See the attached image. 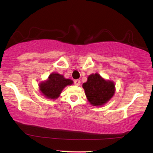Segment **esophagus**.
<instances>
[{
	"mask_svg": "<svg viewBox=\"0 0 153 153\" xmlns=\"http://www.w3.org/2000/svg\"><path fill=\"white\" fill-rule=\"evenodd\" d=\"M74 84L75 85H80V81L79 80H75L74 81Z\"/></svg>",
	"mask_w": 153,
	"mask_h": 153,
	"instance_id": "34e87169",
	"label": "esophagus"
}]
</instances>
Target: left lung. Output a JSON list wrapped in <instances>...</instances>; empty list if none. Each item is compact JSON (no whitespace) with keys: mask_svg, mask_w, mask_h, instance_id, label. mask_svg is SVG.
Segmentation results:
<instances>
[{"mask_svg":"<svg viewBox=\"0 0 153 153\" xmlns=\"http://www.w3.org/2000/svg\"><path fill=\"white\" fill-rule=\"evenodd\" d=\"M88 101L92 106L106 104L115 94V84L112 80H105L99 73L91 74L82 84Z\"/></svg>","mask_w":153,"mask_h":153,"instance_id":"left-lung-1","label":"left lung"}]
</instances>
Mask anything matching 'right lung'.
Here are the masks:
<instances>
[{
	"instance_id": "obj_1",
	"label": "right lung",
	"mask_w": 153,
	"mask_h": 153,
	"mask_svg": "<svg viewBox=\"0 0 153 153\" xmlns=\"http://www.w3.org/2000/svg\"><path fill=\"white\" fill-rule=\"evenodd\" d=\"M73 83V81L71 79H67L59 73H52L49 75L46 80L40 82L39 87V91L45 98L56 99L67 85H71Z\"/></svg>"
}]
</instances>
